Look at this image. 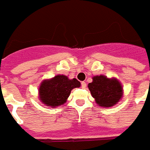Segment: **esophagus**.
<instances>
[{"label": "esophagus", "mask_w": 150, "mask_h": 150, "mask_svg": "<svg viewBox=\"0 0 150 150\" xmlns=\"http://www.w3.org/2000/svg\"><path fill=\"white\" fill-rule=\"evenodd\" d=\"M86 87V83L85 81H82V82H81V88L85 89Z\"/></svg>", "instance_id": "1"}]
</instances>
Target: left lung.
<instances>
[{"label":"left lung","instance_id":"obj_1","mask_svg":"<svg viewBox=\"0 0 150 150\" xmlns=\"http://www.w3.org/2000/svg\"><path fill=\"white\" fill-rule=\"evenodd\" d=\"M93 81L88 88L95 103L102 107H111L117 104L123 97L124 90L120 81L115 77L98 75L92 77Z\"/></svg>","mask_w":150,"mask_h":150}]
</instances>
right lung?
<instances>
[{
  "label": "right lung",
  "instance_id": "1",
  "mask_svg": "<svg viewBox=\"0 0 150 150\" xmlns=\"http://www.w3.org/2000/svg\"><path fill=\"white\" fill-rule=\"evenodd\" d=\"M80 86V81L76 78L69 79L65 75H56L41 82L39 88V101L47 107H59L66 103L73 89Z\"/></svg>",
  "mask_w": 150,
  "mask_h": 150
}]
</instances>
